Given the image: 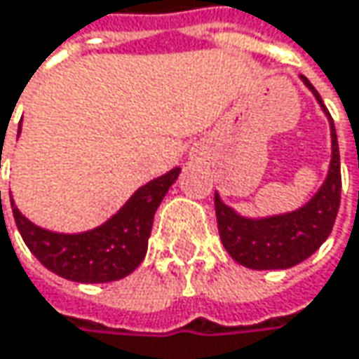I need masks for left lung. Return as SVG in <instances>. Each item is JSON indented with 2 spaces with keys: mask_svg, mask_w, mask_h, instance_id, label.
<instances>
[{
  "mask_svg": "<svg viewBox=\"0 0 359 359\" xmlns=\"http://www.w3.org/2000/svg\"><path fill=\"white\" fill-rule=\"evenodd\" d=\"M306 87L316 95L320 108L330 120V139H332V158L324 184L318 193L299 210L270 216V218H245L239 216L233 208L222 203L220 195L214 193L218 233L224 250L235 262L253 270H280L291 268L308 259L314 251L328 239L339 203H341V160L339 143L332 118L323 104V97L312 87V83L302 76Z\"/></svg>",
  "mask_w": 359,
  "mask_h": 359,
  "instance_id": "1",
  "label": "left lung"
}]
</instances>
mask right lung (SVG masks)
Returning <instances> with one entry per match:
<instances>
[{"label": "right lung", "instance_id": "obj_1", "mask_svg": "<svg viewBox=\"0 0 359 359\" xmlns=\"http://www.w3.org/2000/svg\"><path fill=\"white\" fill-rule=\"evenodd\" d=\"M179 172L180 168H172L164 177L149 180L108 222L87 233L45 231L27 220L12 201L14 220L27 248L47 270L74 283H111L128 276L143 262L156 210Z\"/></svg>", "mask_w": 359, "mask_h": 359}]
</instances>
